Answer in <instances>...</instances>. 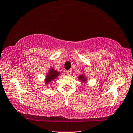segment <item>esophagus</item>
<instances>
[{"mask_svg":"<svg viewBox=\"0 0 133 133\" xmlns=\"http://www.w3.org/2000/svg\"><path fill=\"white\" fill-rule=\"evenodd\" d=\"M66 73H67V74H68V75H71L72 74V71L71 70V69H69V70L66 71Z\"/></svg>","mask_w":133,"mask_h":133,"instance_id":"esophagus-1","label":"esophagus"}]
</instances>
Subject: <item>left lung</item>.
Here are the masks:
<instances>
[{
  "label": "left lung",
  "mask_w": 133,
  "mask_h": 133,
  "mask_svg": "<svg viewBox=\"0 0 133 133\" xmlns=\"http://www.w3.org/2000/svg\"><path fill=\"white\" fill-rule=\"evenodd\" d=\"M78 78L80 79V80H83V81H84V79H85V78H84V75H81V76H79V77H78Z\"/></svg>",
  "instance_id": "left-lung-1"
}]
</instances>
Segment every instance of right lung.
Instances as JSON below:
<instances>
[{"mask_svg": "<svg viewBox=\"0 0 133 133\" xmlns=\"http://www.w3.org/2000/svg\"><path fill=\"white\" fill-rule=\"evenodd\" d=\"M58 75L59 73L57 71L53 70V69H51L49 74H48V75H47L46 80H45L46 83L50 82L51 81V80H53V79L56 78L58 76Z\"/></svg>", "mask_w": 133, "mask_h": 133, "instance_id": "right-lung-1", "label": "right lung"}]
</instances>
